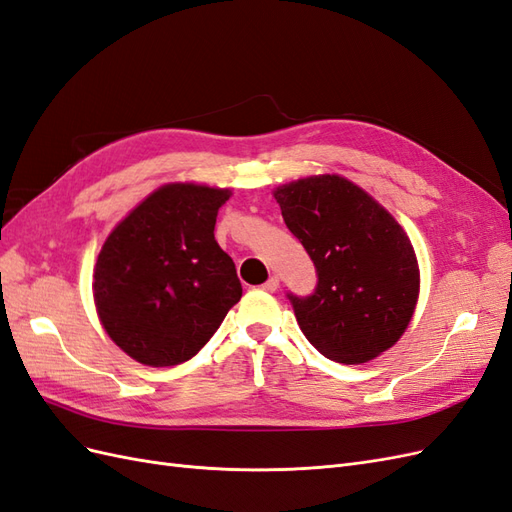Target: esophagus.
<instances>
[{
  "instance_id": "obj_1",
  "label": "esophagus",
  "mask_w": 512,
  "mask_h": 512,
  "mask_svg": "<svg viewBox=\"0 0 512 512\" xmlns=\"http://www.w3.org/2000/svg\"><path fill=\"white\" fill-rule=\"evenodd\" d=\"M277 286H280V280H277V277L273 275V277H269V280H267L265 284H262L260 288H262V290H267V292H275V290H277Z\"/></svg>"
}]
</instances>
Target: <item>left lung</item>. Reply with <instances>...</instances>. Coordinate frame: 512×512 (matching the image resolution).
Returning a JSON list of instances; mask_svg holds the SVG:
<instances>
[{
	"mask_svg": "<svg viewBox=\"0 0 512 512\" xmlns=\"http://www.w3.org/2000/svg\"><path fill=\"white\" fill-rule=\"evenodd\" d=\"M275 200L318 275L307 297L286 294L309 344L346 365L389 350L408 329L418 299L416 254L404 228L337 175L282 185Z\"/></svg>",
	"mask_w": 512,
	"mask_h": 512,
	"instance_id": "1",
	"label": "left lung"
}]
</instances>
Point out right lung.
I'll list each match as a JSON object with an SVG mask.
<instances>
[{
	"label": "right lung",
	"instance_id": "1",
	"mask_svg": "<svg viewBox=\"0 0 512 512\" xmlns=\"http://www.w3.org/2000/svg\"><path fill=\"white\" fill-rule=\"evenodd\" d=\"M228 196L207 185H164L104 241L94 269L98 316L138 363L190 361L241 299L235 262L213 235Z\"/></svg>",
	"mask_w": 512,
	"mask_h": 512
}]
</instances>
